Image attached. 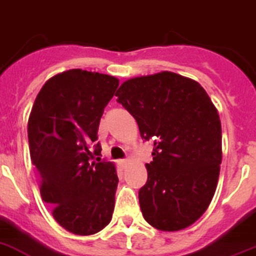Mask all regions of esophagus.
I'll return each mask as SVG.
<instances>
[{
	"mask_svg": "<svg viewBox=\"0 0 256 256\" xmlns=\"http://www.w3.org/2000/svg\"><path fill=\"white\" fill-rule=\"evenodd\" d=\"M128 162H130V160H128V158H122V160H120V165H121L122 168H124V166H126Z\"/></svg>",
	"mask_w": 256,
	"mask_h": 256,
	"instance_id": "34e87169",
	"label": "esophagus"
}]
</instances>
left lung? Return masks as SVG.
<instances>
[{"label": "left lung", "instance_id": "8db88e82", "mask_svg": "<svg viewBox=\"0 0 256 256\" xmlns=\"http://www.w3.org/2000/svg\"><path fill=\"white\" fill-rule=\"evenodd\" d=\"M117 102L138 122L142 139L154 142V160L139 190L148 224L164 232L194 224L218 186L221 122L218 109L198 82L162 72L128 79Z\"/></svg>", "mask_w": 256, "mask_h": 256}]
</instances>
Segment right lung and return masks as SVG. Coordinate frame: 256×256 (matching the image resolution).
Returning a JSON list of instances; mask_svg holds the SVG:
<instances>
[{
	"label": "right lung",
	"mask_w": 256,
	"mask_h": 256,
	"mask_svg": "<svg viewBox=\"0 0 256 256\" xmlns=\"http://www.w3.org/2000/svg\"><path fill=\"white\" fill-rule=\"evenodd\" d=\"M118 84L114 76L80 68L61 72L42 86L28 118L30 154L42 200L61 226L79 236L102 230L114 210L117 172L100 160L96 140Z\"/></svg>",
	"instance_id": "add662e5"
}]
</instances>
